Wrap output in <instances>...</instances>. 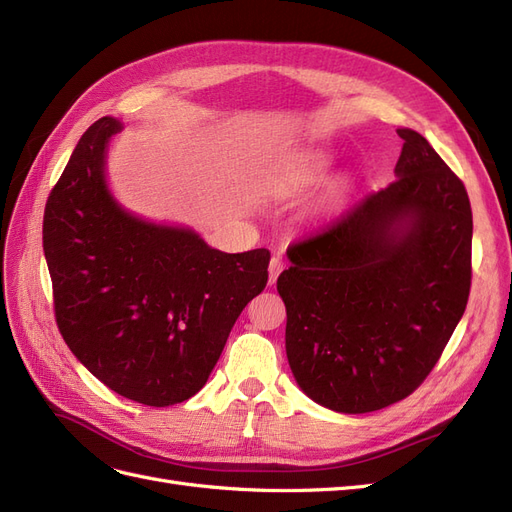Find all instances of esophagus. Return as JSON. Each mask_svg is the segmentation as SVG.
I'll return each mask as SVG.
<instances>
[{
  "mask_svg": "<svg viewBox=\"0 0 512 512\" xmlns=\"http://www.w3.org/2000/svg\"><path fill=\"white\" fill-rule=\"evenodd\" d=\"M282 271H284V260L280 256H273L269 262V284H275Z\"/></svg>",
  "mask_w": 512,
  "mask_h": 512,
  "instance_id": "34e87169",
  "label": "esophagus"
}]
</instances>
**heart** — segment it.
<instances>
[{
	"label": "heart",
	"mask_w": 512,
	"mask_h": 512,
	"mask_svg": "<svg viewBox=\"0 0 512 512\" xmlns=\"http://www.w3.org/2000/svg\"><path fill=\"white\" fill-rule=\"evenodd\" d=\"M322 170V160L320 158H301L299 162L290 164L284 175L280 179V188L286 192H294L303 188V185L312 183Z\"/></svg>",
	"instance_id": "b5f03b06"
}]
</instances>
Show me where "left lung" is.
Returning <instances> with one entry per match:
<instances>
[{
	"instance_id": "obj_1",
	"label": "left lung",
	"mask_w": 512,
	"mask_h": 512,
	"mask_svg": "<svg viewBox=\"0 0 512 512\" xmlns=\"http://www.w3.org/2000/svg\"><path fill=\"white\" fill-rule=\"evenodd\" d=\"M397 179L288 247L277 277L301 389L344 414L382 410L436 367L472 284L466 185L408 128Z\"/></svg>"
}]
</instances>
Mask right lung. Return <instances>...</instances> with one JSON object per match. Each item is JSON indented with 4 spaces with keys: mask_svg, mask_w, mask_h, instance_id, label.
Segmentation results:
<instances>
[{
    "mask_svg": "<svg viewBox=\"0 0 512 512\" xmlns=\"http://www.w3.org/2000/svg\"><path fill=\"white\" fill-rule=\"evenodd\" d=\"M119 130L102 117L81 136L46 200L42 245L72 354L121 397L164 408L203 389L232 324L265 290L271 254H226L123 211L104 181Z\"/></svg>",
    "mask_w": 512,
    "mask_h": 512,
    "instance_id": "right-lung-1",
    "label": "right lung"
}]
</instances>
